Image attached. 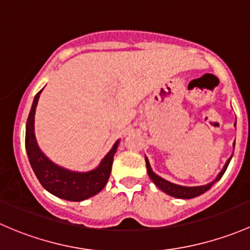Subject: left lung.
I'll list each match as a JSON object with an SVG mask.
<instances>
[{
    "mask_svg": "<svg viewBox=\"0 0 250 250\" xmlns=\"http://www.w3.org/2000/svg\"><path fill=\"white\" fill-rule=\"evenodd\" d=\"M233 146H235V144H233ZM231 158H232V156H231ZM231 158L229 159L228 161H226V164H225V166H224L223 171L220 172L219 176H218L217 178H215L212 183H209V184H207V185H202V187H192V188L181 187V185L172 184V183L165 181V179L161 178V177L156 176V174L154 173L153 171H151L150 165H149L148 160H146V169H148L149 177H150L151 181L155 183L156 187H158L159 189H161V190H163V191L166 192V194L171 195V196L177 197V199H192V197L199 196V195H201L205 191H207V190H209L210 188L213 187V184H214L215 182L219 181L221 177H223V174L225 173L226 168H228L229 164H230Z\"/></svg>",
    "mask_w": 250,
    "mask_h": 250,
    "instance_id": "obj_1",
    "label": "left lung"
}]
</instances>
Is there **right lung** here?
Listing matches in <instances>:
<instances>
[{"label":"right lung","mask_w":250,"mask_h":250,"mask_svg":"<svg viewBox=\"0 0 250 250\" xmlns=\"http://www.w3.org/2000/svg\"><path fill=\"white\" fill-rule=\"evenodd\" d=\"M41 92L42 90L37 92L35 100H33L29 118H27L26 136H25L27 156H29V161L36 177L42 184V187L48 190L50 194L55 195L60 199L67 200V201H83V200L99 194L107 184L108 178H109L110 171H112L113 155L117 151L119 141L114 144L112 150L102 160L101 165L94 171L79 173V172H71L62 167L56 166L43 155L35 138V131H33L35 110Z\"/></svg>","instance_id":"add662e5"}]
</instances>
